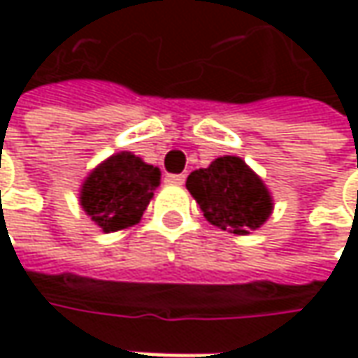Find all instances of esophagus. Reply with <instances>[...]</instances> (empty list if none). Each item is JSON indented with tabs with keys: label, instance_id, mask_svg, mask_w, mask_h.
Returning <instances> with one entry per match:
<instances>
[{
	"label": "esophagus",
	"instance_id": "1",
	"mask_svg": "<svg viewBox=\"0 0 358 358\" xmlns=\"http://www.w3.org/2000/svg\"><path fill=\"white\" fill-rule=\"evenodd\" d=\"M165 181L169 185H183L185 183V175H165Z\"/></svg>",
	"mask_w": 358,
	"mask_h": 358
}]
</instances>
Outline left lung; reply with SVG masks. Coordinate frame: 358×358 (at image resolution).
I'll return each instance as SVG.
<instances>
[{"mask_svg": "<svg viewBox=\"0 0 358 358\" xmlns=\"http://www.w3.org/2000/svg\"><path fill=\"white\" fill-rule=\"evenodd\" d=\"M187 189L211 225L235 235L259 229L273 213L268 189L241 157L225 155L193 171Z\"/></svg>", "mask_w": 358, "mask_h": 358, "instance_id": "left-lung-1", "label": "left lung"}]
</instances>
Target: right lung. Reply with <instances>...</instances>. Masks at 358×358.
Masks as SVG:
<instances>
[{
	"instance_id": "obj_1",
	"label": "right lung",
	"mask_w": 358,
	"mask_h": 358,
	"mask_svg": "<svg viewBox=\"0 0 358 358\" xmlns=\"http://www.w3.org/2000/svg\"><path fill=\"white\" fill-rule=\"evenodd\" d=\"M161 183V171L129 151L115 153L99 163L83 181L79 201L103 233H113L139 223L153 191Z\"/></svg>"
}]
</instances>
